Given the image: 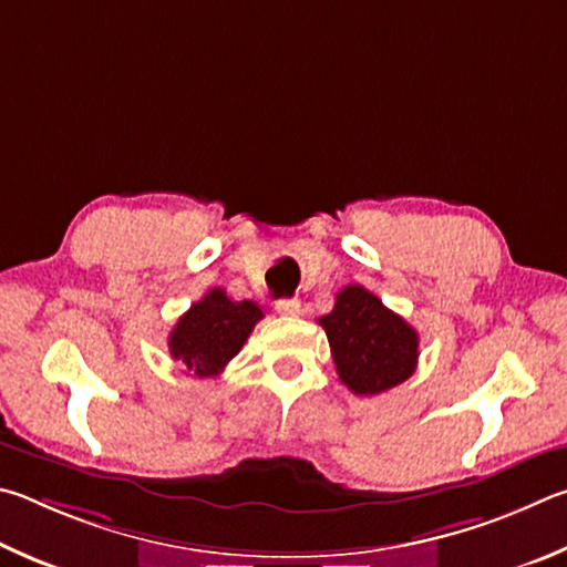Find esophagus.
<instances>
[{
    "instance_id": "1",
    "label": "esophagus",
    "mask_w": 567,
    "mask_h": 567,
    "mask_svg": "<svg viewBox=\"0 0 567 567\" xmlns=\"http://www.w3.org/2000/svg\"><path fill=\"white\" fill-rule=\"evenodd\" d=\"M274 309L281 316H299L301 313V301L299 299H281V301H276Z\"/></svg>"
}]
</instances>
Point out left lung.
Returning <instances> with one entry per match:
<instances>
[{
	"label": "left lung",
	"instance_id": "left-lung-1",
	"mask_svg": "<svg viewBox=\"0 0 567 567\" xmlns=\"http://www.w3.org/2000/svg\"><path fill=\"white\" fill-rule=\"evenodd\" d=\"M319 323L329 336L336 373L355 395L383 393L413 375L419 333L363 286L336 293L333 311Z\"/></svg>",
	"mask_w": 567,
	"mask_h": 567
}]
</instances>
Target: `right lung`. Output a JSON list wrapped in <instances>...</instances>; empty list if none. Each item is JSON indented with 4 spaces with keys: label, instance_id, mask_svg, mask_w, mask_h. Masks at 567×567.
<instances>
[{
    "label": "right lung",
    "instance_id": "right-lung-1",
    "mask_svg": "<svg viewBox=\"0 0 567 567\" xmlns=\"http://www.w3.org/2000/svg\"><path fill=\"white\" fill-rule=\"evenodd\" d=\"M261 319L258 303L231 301L224 289H212L176 321L168 333V353L184 373L214 379L244 349L248 333Z\"/></svg>",
    "mask_w": 567,
    "mask_h": 567
}]
</instances>
